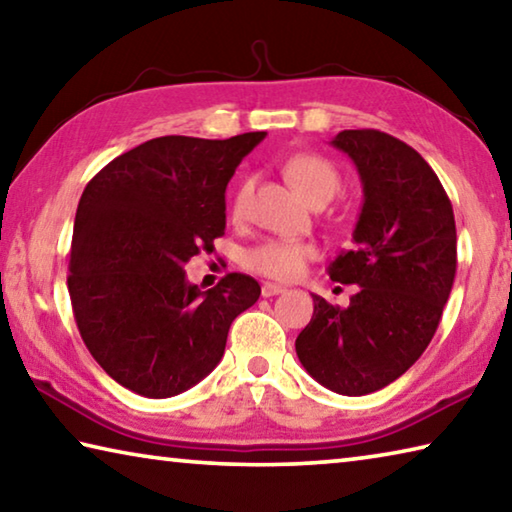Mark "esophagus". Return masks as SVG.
<instances>
[{"label": "esophagus", "mask_w": 512, "mask_h": 512, "mask_svg": "<svg viewBox=\"0 0 512 512\" xmlns=\"http://www.w3.org/2000/svg\"><path fill=\"white\" fill-rule=\"evenodd\" d=\"M287 289L282 287V284H273V282H264L262 284V296L264 298H273V296H280V293H284Z\"/></svg>", "instance_id": "34e87169"}]
</instances>
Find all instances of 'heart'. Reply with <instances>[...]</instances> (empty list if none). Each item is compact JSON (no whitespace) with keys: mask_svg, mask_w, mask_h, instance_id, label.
Instances as JSON below:
<instances>
[{"mask_svg":"<svg viewBox=\"0 0 512 512\" xmlns=\"http://www.w3.org/2000/svg\"><path fill=\"white\" fill-rule=\"evenodd\" d=\"M284 173L289 183L307 198L316 201L318 196L332 198L341 187L339 171L332 162L314 153H296L284 162ZM250 196H253V178H244L235 187L230 198V216L235 221L246 219ZM318 257V248L311 241H289V239H266L262 244L246 250L244 264L253 273L271 280H296L305 271L311 259Z\"/></svg>","mask_w":512,"mask_h":512,"instance_id":"heart-1","label":"heart"}]
</instances>
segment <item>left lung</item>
Instances as JSON below:
<instances>
[{"label": "left lung", "instance_id": "1", "mask_svg": "<svg viewBox=\"0 0 512 512\" xmlns=\"http://www.w3.org/2000/svg\"><path fill=\"white\" fill-rule=\"evenodd\" d=\"M332 146L357 167L363 205L354 250L327 273L359 289L348 307L314 296L296 352L320 386L359 397L402 377L436 334L456 275V223L438 176L409 144L363 128Z\"/></svg>", "mask_w": 512, "mask_h": 512}]
</instances>
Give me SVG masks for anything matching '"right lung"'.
Instances as JSON below:
<instances>
[{
	"mask_svg": "<svg viewBox=\"0 0 512 512\" xmlns=\"http://www.w3.org/2000/svg\"><path fill=\"white\" fill-rule=\"evenodd\" d=\"M266 133L167 135L121 153L79 201L67 289L81 339L137 395L173 397L219 366L228 329L257 280L228 273L210 291L185 264L225 230V187Z\"/></svg>",
	"mask_w": 512,
	"mask_h": 512,
	"instance_id": "obj_1",
	"label": "right lung"
}]
</instances>
